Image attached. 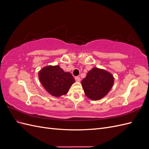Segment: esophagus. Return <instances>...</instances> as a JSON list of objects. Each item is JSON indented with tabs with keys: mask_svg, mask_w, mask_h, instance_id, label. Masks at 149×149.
Here are the masks:
<instances>
[{
	"mask_svg": "<svg viewBox=\"0 0 149 149\" xmlns=\"http://www.w3.org/2000/svg\"><path fill=\"white\" fill-rule=\"evenodd\" d=\"M75 80L77 82H79L80 81H81V78L79 77V76H76V77H75Z\"/></svg>",
	"mask_w": 149,
	"mask_h": 149,
	"instance_id": "1",
	"label": "esophagus"
}]
</instances>
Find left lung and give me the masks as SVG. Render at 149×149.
<instances>
[{
    "label": "left lung",
    "instance_id": "1",
    "mask_svg": "<svg viewBox=\"0 0 149 149\" xmlns=\"http://www.w3.org/2000/svg\"><path fill=\"white\" fill-rule=\"evenodd\" d=\"M114 82V76L109 71L94 67L81 81V84L86 97L97 101L107 95Z\"/></svg>",
    "mask_w": 149,
    "mask_h": 149
}]
</instances>
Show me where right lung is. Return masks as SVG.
Returning <instances> with one entry per match:
<instances>
[{
    "label": "right lung",
    "mask_w": 149,
    "mask_h": 149,
    "mask_svg": "<svg viewBox=\"0 0 149 149\" xmlns=\"http://www.w3.org/2000/svg\"><path fill=\"white\" fill-rule=\"evenodd\" d=\"M38 78L45 89L52 96L65 95L74 82L73 76L59 65H48L38 71Z\"/></svg>",
    "instance_id": "1"
}]
</instances>
